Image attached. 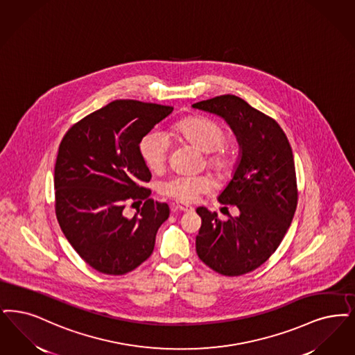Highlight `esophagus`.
<instances>
[{
  "label": "esophagus",
  "mask_w": 355,
  "mask_h": 355,
  "mask_svg": "<svg viewBox=\"0 0 355 355\" xmlns=\"http://www.w3.org/2000/svg\"><path fill=\"white\" fill-rule=\"evenodd\" d=\"M173 209H174V210H178V211H184V213H190V211L194 210L191 206L184 205V203H181V202L174 203V205H173Z\"/></svg>",
  "instance_id": "obj_1"
}]
</instances>
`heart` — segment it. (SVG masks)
Segmentation results:
<instances>
[{"mask_svg":"<svg viewBox=\"0 0 355 355\" xmlns=\"http://www.w3.org/2000/svg\"><path fill=\"white\" fill-rule=\"evenodd\" d=\"M171 130L175 137L207 153L206 165L218 177H228L235 171L236 155L230 145L225 144L227 135L218 123L199 114H189L174 123ZM139 150L144 164L152 171H159L166 164L169 144L162 135L150 132L142 137ZM211 186L209 177L174 175L161 182L158 191L165 197L190 203L209 193Z\"/></svg>","mask_w":355,"mask_h":355,"instance_id":"obj_1","label":"heart"}]
</instances>
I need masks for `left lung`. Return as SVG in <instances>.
I'll return each mask as SVG.
<instances>
[{
  "instance_id": "obj_1",
  "label": "left lung",
  "mask_w": 355,
  "mask_h": 355,
  "mask_svg": "<svg viewBox=\"0 0 355 355\" xmlns=\"http://www.w3.org/2000/svg\"><path fill=\"white\" fill-rule=\"evenodd\" d=\"M193 107L222 116L241 150L235 174L218 198L238 207L239 215L222 222L198 207L197 254L215 272L241 276L266 263L291 226L298 199L292 148L275 119L235 95L202 100Z\"/></svg>"
}]
</instances>
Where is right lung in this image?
I'll return each mask as SVG.
<instances>
[{
  "label": "right lung",
  "mask_w": 355,
  "mask_h": 355,
  "mask_svg": "<svg viewBox=\"0 0 355 355\" xmlns=\"http://www.w3.org/2000/svg\"><path fill=\"white\" fill-rule=\"evenodd\" d=\"M171 105L114 100L75 123L58 150L54 187L58 223L85 263L105 275H125L155 250L169 206L149 198L152 174L139 145ZM144 202L133 217L128 202Z\"/></svg>",
  "instance_id": "1"
}]
</instances>
